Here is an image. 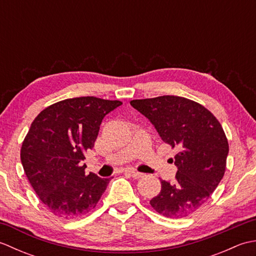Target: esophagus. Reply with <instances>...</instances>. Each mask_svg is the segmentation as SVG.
I'll use <instances>...</instances> for the list:
<instances>
[{"label":"esophagus","mask_w":256,"mask_h":256,"mask_svg":"<svg viewBox=\"0 0 256 256\" xmlns=\"http://www.w3.org/2000/svg\"><path fill=\"white\" fill-rule=\"evenodd\" d=\"M130 176H131L132 178H134V179H138V178H140V177H143V175L144 174H142V172H135V170H128L126 172Z\"/></svg>","instance_id":"esophagus-1"}]
</instances>
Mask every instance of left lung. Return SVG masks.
Masks as SVG:
<instances>
[{
	"mask_svg": "<svg viewBox=\"0 0 256 256\" xmlns=\"http://www.w3.org/2000/svg\"><path fill=\"white\" fill-rule=\"evenodd\" d=\"M160 138L176 148L175 182L160 179L150 206L167 218H186L200 208L224 178L229 144L220 122L208 108L176 96L132 100Z\"/></svg>",
	"mask_w": 256,
	"mask_h": 256,
	"instance_id": "1",
	"label": "left lung"
}]
</instances>
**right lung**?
Returning a JSON list of instances; mask_svg holds the SVG:
<instances>
[{"label":"right lung","mask_w":256,"mask_h":256,"mask_svg":"<svg viewBox=\"0 0 256 256\" xmlns=\"http://www.w3.org/2000/svg\"><path fill=\"white\" fill-rule=\"evenodd\" d=\"M122 104L80 96L54 103L32 121L20 148L26 177L52 214L74 219L96 208L111 178L86 175L84 153L94 146L100 124Z\"/></svg>","instance_id":"right-lung-1"}]
</instances>
